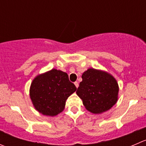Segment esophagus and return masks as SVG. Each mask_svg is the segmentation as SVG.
Masks as SVG:
<instances>
[{
	"mask_svg": "<svg viewBox=\"0 0 146 146\" xmlns=\"http://www.w3.org/2000/svg\"><path fill=\"white\" fill-rule=\"evenodd\" d=\"M74 84H75V86H76V88H78V87L79 84H78V83L77 81H76V82H75V83H74Z\"/></svg>",
	"mask_w": 146,
	"mask_h": 146,
	"instance_id": "1",
	"label": "esophagus"
}]
</instances>
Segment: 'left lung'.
<instances>
[{
  "label": "left lung",
  "instance_id": "left-lung-1",
  "mask_svg": "<svg viewBox=\"0 0 146 146\" xmlns=\"http://www.w3.org/2000/svg\"><path fill=\"white\" fill-rule=\"evenodd\" d=\"M82 79L76 93L88 111L100 114L116 103L119 88L115 78L110 73L89 68L83 73Z\"/></svg>",
  "mask_w": 146,
  "mask_h": 146
}]
</instances>
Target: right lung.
Segmentation results:
<instances>
[{"instance_id": "1", "label": "right lung", "mask_w": 146, "mask_h": 146, "mask_svg": "<svg viewBox=\"0 0 146 146\" xmlns=\"http://www.w3.org/2000/svg\"><path fill=\"white\" fill-rule=\"evenodd\" d=\"M76 90V86L69 80L67 73L52 69L33 79L30 97L39 113L55 116L64 110L66 100Z\"/></svg>"}]
</instances>
